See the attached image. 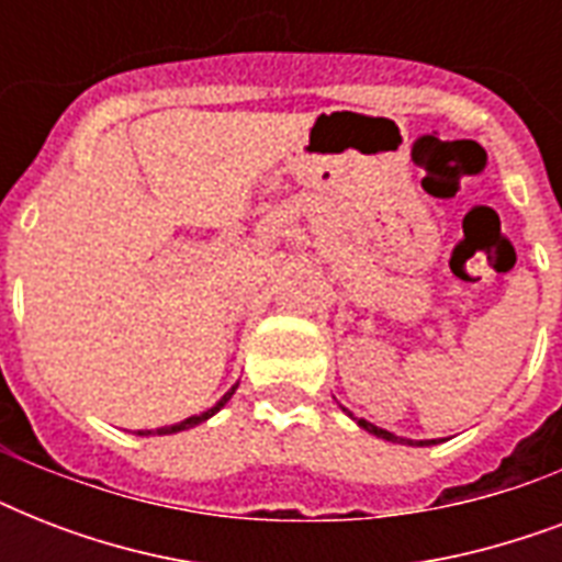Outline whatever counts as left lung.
<instances>
[{"label":"left lung","mask_w":562,"mask_h":562,"mask_svg":"<svg viewBox=\"0 0 562 562\" xmlns=\"http://www.w3.org/2000/svg\"><path fill=\"white\" fill-rule=\"evenodd\" d=\"M350 417H352V414H350ZM356 423H359L364 431H370V435L382 437V440H391V443H414V440H402V437H396V435H391V431H384V428L373 426V423H368V419H356ZM428 443H435V440H417V446H428Z\"/></svg>","instance_id":"8db88e82"}]
</instances>
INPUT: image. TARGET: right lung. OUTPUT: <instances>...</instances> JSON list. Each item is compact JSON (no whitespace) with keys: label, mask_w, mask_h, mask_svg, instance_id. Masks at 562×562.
<instances>
[{"label":"right lung","mask_w":562,"mask_h":562,"mask_svg":"<svg viewBox=\"0 0 562 562\" xmlns=\"http://www.w3.org/2000/svg\"><path fill=\"white\" fill-rule=\"evenodd\" d=\"M236 387L238 384H233V387H229L227 393H224V396H221L218 402H215V405H212V408H206L203 411V414H194V417H189V419H183V423H178V426H166V428H157V431H151V428H148V431H139V435H175V431H187V428H192V426H198V423H203V419H210L212 414H215V411H221L224 408V405H227V400L229 396H233V393H236Z\"/></svg>","instance_id":"obj_1"}]
</instances>
